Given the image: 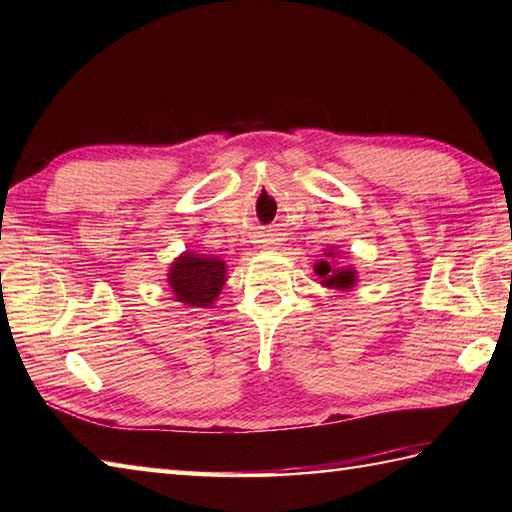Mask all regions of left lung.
Segmentation results:
<instances>
[{"mask_svg": "<svg viewBox=\"0 0 512 512\" xmlns=\"http://www.w3.org/2000/svg\"><path fill=\"white\" fill-rule=\"evenodd\" d=\"M334 253H328V257H332ZM314 270H317V275L323 279L325 286L330 288H336V290H347L354 286L356 281V275L354 270H339V268H332L330 262H319L317 266H314Z\"/></svg>", "mask_w": 512, "mask_h": 512, "instance_id": "8db88e82", "label": "left lung"}]
</instances>
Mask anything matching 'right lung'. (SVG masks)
<instances>
[{"mask_svg": "<svg viewBox=\"0 0 512 512\" xmlns=\"http://www.w3.org/2000/svg\"><path fill=\"white\" fill-rule=\"evenodd\" d=\"M226 281V266L215 257L184 253L171 266L169 286L178 301L189 306H211Z\"/></svg>", "mask_w": 512, "mask_h": 512, "instance_id": "1", "label": "right lung"}]
</instances>
